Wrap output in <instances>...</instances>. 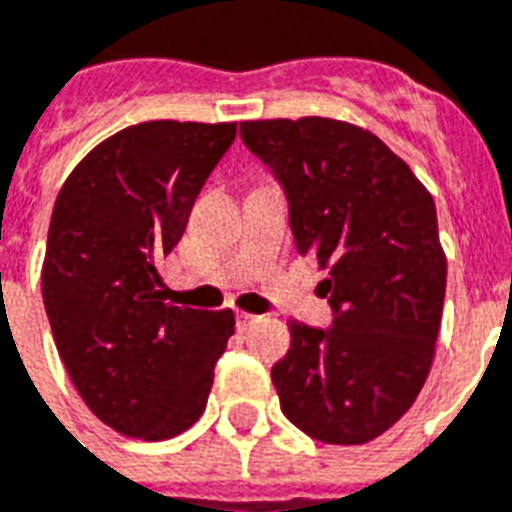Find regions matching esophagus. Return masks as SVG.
I'll return each mask as SVG.
<instances>
[{"mask_svg":"<svg viewBox=\"0 0 512 512\" xmlns=\"http://www.w3.org/2000/svg\"><path fill=\"white\" fill-rule=\"evenodd\" d=\"M236 319H239V327H241V330H247V327L255 325V322H257V319H260V317H255V314H247V311H239V317H236Z\"/></svg>","mask_w":512,"mask_h":512,"instance_id":"1","label":"esophagus"}]
</instances>
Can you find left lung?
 <instances>
[{"mask_svg": "<svg viewBox=\"0 0 512 512\" xmlns=\"http://www.w3.org/2000/svg\"><path fill=\"white\" fill-rule=\"evenodd\" d=\"M241 139L287 195L298 255L330 268L319 292L333 327L290 322L271 370L282 413L322 443H368L411 408L435 357L446 298L435 201L351 123L247 120Z\"/></svg>", "mask_w": 512, "mask_h": 512, "instance_id": "8db88e82", "label": "left lung"}]
</instances>
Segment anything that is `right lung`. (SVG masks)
<instances>
[{
  "mask_svg": "<svg viewBox=\"0 0 512 512\" xmlns=\"http://www.w3.org/2000/svg\"><path fill=\"white\" fill-rule=\"evenodd\" d=\"M236 123L150 120L93 147L53 206L42 300L64 368L107 427L139 440L193 427L233 311L166 303L158 263L177 247Z\"/></svg>",
  "mask_w": 512,
  "mask_h": 512,
  "instance_id": "1",
  "label": "right lung"
}]
</instances>
